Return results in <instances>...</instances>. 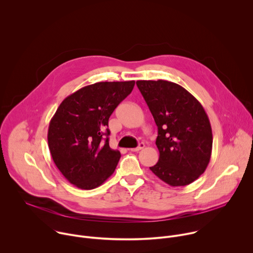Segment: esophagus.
<instances>
[{
  "instance_id": "34e87169",
  "label": "esophagus",
  "mask_w": 253,
  "mask_h": 253,
  "mask_svg": "<svg viewBox=\"0 0 253 253\" xmlns=\"http://www.w3.org/2000/svg\"><path fill=\"white\" fill-rule=\"evenodd\" d=\"M144 147H145V145H144L143 143H140L138 147H136V148H131L130 151H132V152H138V151H140L141 149H143Z\"/></svg>"
}]
</instances>
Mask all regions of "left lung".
I'll return each mask as SVG.
<instances>
[{
    "label": "left lung",
    "instance_id": "left-lung-1",
    "mask_svg": "<svg viewBox=\"0 0 253 253\" xmlns=\"http://www.w3.org/2000/svg\"><path fill=\"white\" fill-rule=\"evenodd\" d=\"M158 127V162L150 170L170 186L192 183L206 170L212 130L200 102L186 89L165 80L136 82Z\"/></svg>",
    "mask_w": 253,
    "mask_h": 253
}]
</instances>
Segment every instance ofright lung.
<instances>
[{"instance_id":"obj_1","label":"right lung","mask_w":253,"mask_h":253,"mask_svg":"<svg viewBox=\"0 0 253 253\" xmlns=\"http://www.w3.org/2000/svg\"><path fill=\"white\" fill-rule=\"evenodd\" d=\"M134 85L135 81L98 82L69 95L58 107L49 124L48 145L71 184L94 189L114 173L121 154L109 146L108 121Z\"/></svg>"}]
</instances>
